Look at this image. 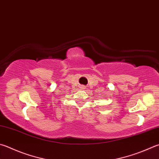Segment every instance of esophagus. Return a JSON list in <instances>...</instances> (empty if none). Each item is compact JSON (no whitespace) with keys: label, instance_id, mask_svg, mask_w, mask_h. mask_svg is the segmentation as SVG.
<instances>
[{"label":"esophagus","instance_id":"obj_1","mask_svg":"<svg viewBox=\"0 0 159 159\" xmlns=\"http://www.w3.org/2000/svg\"><path fill=\"white\" fill-rule=\"evenodd\" d=\"M80 89H85V86H80Z\"/></svg>","mask_w":159,"mask_h":159}]
</instances>
